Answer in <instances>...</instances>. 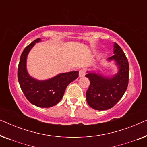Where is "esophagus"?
Returning <instances> with one entry per match:
<instances>
[{
  "mask_svg": "<svg viewBox=\"0 0 147 147\" xmlns=\"http://www.w3.org/2000/svg\"><path fill=\"white\" fill-rule=\"evenodd\" d=\"M86 74V71L84 69H80L79 71V77L80 78H82L85 76Z\"/></svg>",
  "mask_w": 147,
  "mask_h": 147,
  "instance_id": "esophagus-1",
  "label": "esophagus"
}]
</instances>
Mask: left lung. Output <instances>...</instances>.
<instances>
[{
  "mask_svg": "<svg viewBox=\"0 0 147 147\" xmlns=\"http://www.w3.org/2000/svg\"><path fill=\"white\" fill-rule=\"evenodd\" d=\"M114 53L108 58L114 60L118 71L111 77H105L94 71H88L86 77L90 80L89 88L86 93V100L90 107L98 110H105L113 107L121 99L127 89L129 65L121 47L114 44Z\"/></svg>",
  "mask_w": 147,
  "mask_h": 147,
  "instance_id": "1",
  "label": "left lung"
}]
</instances>
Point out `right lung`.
I'll return each instance as SVG.
<instances>
[{
  "instance_id": "add662e5",
  "label": "right lung",
  "mask_w": 147,
  "mask_h": 147,
  "mask_svg": "<svg viewBox=\"0 0 147 147\" xmlns=\"http://www.w3.org/2000/svg\"><path fill=\"white\" fill-rule=\"evenodd\" d=\"M37 39L25 48L18 67V80L24 95L32 104L40 108H49L56 105L63 98L67 86L78 78V71L62 73L46 80H38L31 77L27 70V58Z\"/></svg>"
}]
</instances>
